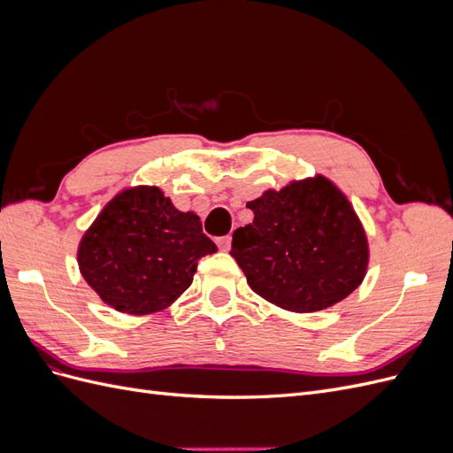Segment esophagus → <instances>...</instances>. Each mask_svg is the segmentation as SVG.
<instances>
[{
  "mask_svg": "<svg viewBox=\"0 0 453 453\" xmlns=\"http://www.w3.org/2000/svg\"><path fill=\"white\" fill-rule=\"evenodd\" d=\"M230 243H232L230 236H225V238H219L217 240V245H219V250H221V251H228L230 250Z\"/></svg>",
  "mask_w": 453,
  "mask_h": 453,
  "instance_id": "34e87169",
  "label": "esophagus"
}]
</instances>
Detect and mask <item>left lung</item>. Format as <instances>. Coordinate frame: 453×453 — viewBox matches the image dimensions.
<instances>
[{"mask_svg":"<svg viewBox=\"0 0 453 453\" xmlns=\"http://www.w3.org/2000/svg\"><path fill=\"white\" fill-rule=\"evenodd\" d=\"M248 208L255 219L234 230L230 255L270 304L321 311L363 283L368 236L353 203L328 177L315 173L268 188Z\"/></svg>","mask_w":453,"mask_h":453,"instance_id":"left-lung-1","label":"left lung"}]
</instances>
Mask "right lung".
Listing matches in <instances>:
<instances>
[{
  "instance_id": "right-lung-1",
  "label": "right lung",
  "mask_w": 453,
  "mask_h": 453,
  "mask_svg": "<svg viewBox=\"0 0 453 453\" xmlns=\"http://www.w3.org/2000/svg\"><path fill=\"white\" fill-rule=\"evenodd\" d=\"M215 251L195 211L177 210L157 185H135L104 205L79 242L77 265L107 306L147 315L170 308Z\"/></svg>"
}]
</instances>
